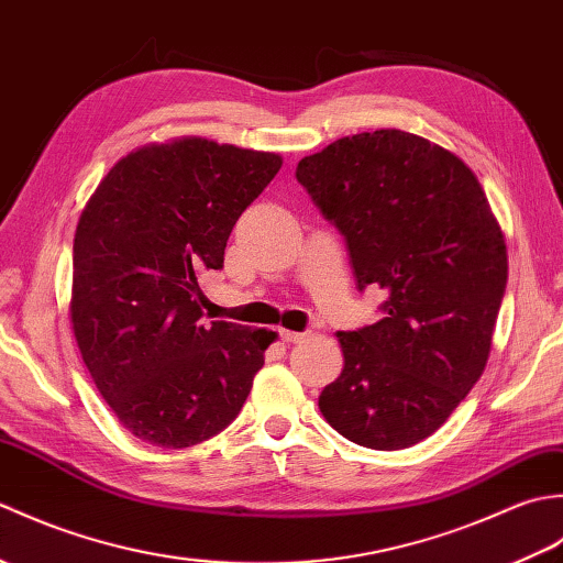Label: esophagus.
Instances as JSON below:
<instances>
[{
	"mask_svg": "<svg viewBox=\"0 0 563 563\" xmlns=\"http://www.w3.org/2000/svg\"><path fill=\"white\" fill-rule=\"evenodd\" d=\"M305 336H307V333H300V331H288V329H280V339H283L285 343H300Z\"/></svg>",
	"mask_w": 563,
	"mask_h": 563,
	"instance_id": "esophagus-1",
	"label": "esophagus"
}]
</instances>
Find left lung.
<instances>
[{"instance_id":"left-lung-1","label":"left lung","mask_w":563,"mask_h":563,"mask_svg":"<svg viewBox=\"0 0 563 563\" xmlns=\"http://www.w3.org/2000/svg\"><path fill=\"white\" fill-rule=\"evenodd\" d=\"M345 239L357 290L379 288V321L339 331L343 369L319 409L369 450L433 435L482 377L508 254L482 184L452 152L404 130L331 142L297 164Z\"/></svg>"}]
</instances>
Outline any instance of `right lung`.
<instances>
[{"label": "right lung", "instance_id": "right-lung-1", "mask_svg": "<svg viewBox=\"0 0 563 563\" xmlns=\"http://www.w3.org/2000/svg\"><path fill=\"white\" fill-rule=\"evenodd\" d=\"M283 159L186 137L118 162L84 208L71 254V329L93 385L130 433L181 450L242 411L266 329L202 324L198 273Z\"/></svg>", "mask_w": 563, "mask_h": 563}]
</instances>
